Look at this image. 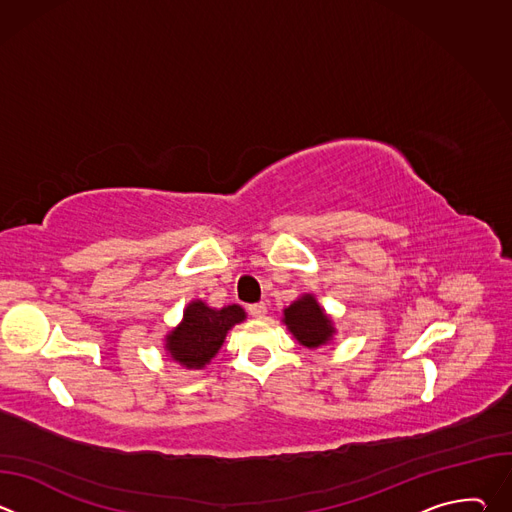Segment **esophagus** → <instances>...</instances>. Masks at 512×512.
Here are the masks:
<instances>
[{
  "label": "esophagus",
  "mask_w": 512,
  "mask_h": 512,
  "mask_svg": "<svg viewBox=\"0 0 512 512\" xmlns=\"http://www.w3.org/2000/svg\"><path fill=\"white\" fill-rule=\"evenodd\" d=\"M249 314H251L253 318H263V316L267 314V306H265L263 302H259V304H251V306H249Z\"/></svg>",
  "instance_id": "esophagus-1"
}]
</instances>
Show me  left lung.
I'll return each mask as SVG.
<instances>
[{"instance_id": "left-lung-1", "label": "left lung", "mask_w": 512, "mask_h": 512, "mask_svg": "<svg viewBox=\"0 0 512 512\" xmlns=\"http://www.w3.org/2000/svg\"><path fill=\"white\" fill-rule=\"evenodd\" d=\"M281 322L291 332V336L298 340V344L310 350L330 344L336 336L332 316L326 314L314 294H304L283 308Z\"/></svg>"}]
</instances>
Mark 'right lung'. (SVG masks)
I'll return each mask as SVG.
<instances>
[{"instance_id":"obj_1","label":"right lung","mask_w":512,"mask_h":512,"mask_svg":"<svg viewBox=\"0 0 512 512\" xmlns=\"http://www.w3.org/2000/svg\"><path fill=\"white\" fill-rule=\"evenodd\" d=\"M247 320L239 304L210 308L204 300H192L182 320L164 336V352L170 362L186 371H200L221 350L229 330Z\"/></svg>"}]
</instances>
